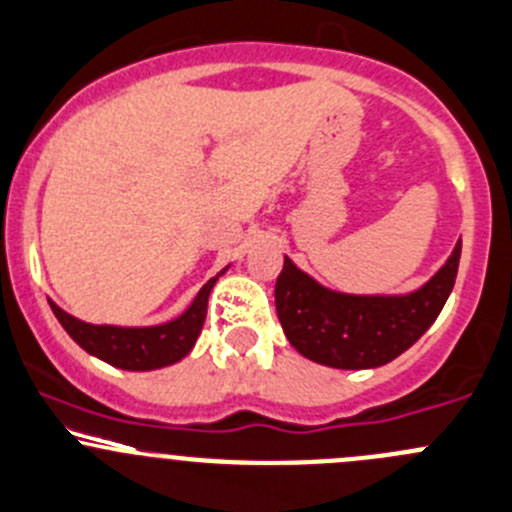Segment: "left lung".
Instances as JSON below:
<instances>
[{"instance_id": "8db88e82", "label": "left lung", "mask_w": 512, "mask_h": 512, "mask_svg": "<svg viewBox=\"0 0 512 512\" xmlns=\"http://www.w3.org/2000/svg\"><path fill=\"white\" fill-rule=\"evenodd\" d=\"M462 241L410 294H347L316 281L289 256L276 279V314L301 357L334 369H374L407 352L435 324L457 279Z\"/></svg>"}]
</instances>
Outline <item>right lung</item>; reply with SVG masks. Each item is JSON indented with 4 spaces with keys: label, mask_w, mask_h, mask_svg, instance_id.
<instances>
[{
    "label": "right lung",
    "mask_w": 512,
    "mask_h": 512,
    "mask_svg": "<svg viewBox=\"0 0 512 512\" xmlns=\"http://www.w3.org/2000/svg\"><path fill=\"white\" fill-rule=\"evenodd\" d=\"M226 271L228 266L218 271L213 279H208L183 314L153 326L90 324V321L67 314L55 301H50V306L62 329L87 354L118 369H128V372H153V369L170 367V364L180 362V359H186L191 354L203 329V321H206L208 296H211L213 286Z\"/></svg>",
    "instance_id": "1"
}]
</instances>
